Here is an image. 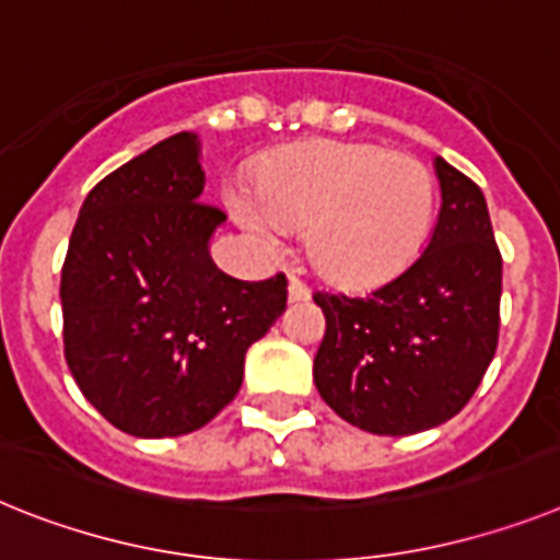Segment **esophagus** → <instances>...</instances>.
Here are the masks:
<instances>
[{
  "label": "esophagus",
  "mask_w": 560,
  "mask_h": 560,
  "mask_svg": "<svg viewBox=\"0 0 560 560\" xmlns=\"http://www.w3.org/2000/svg\"><path fill=\"white\" fill-rule=\"evenodd\" d=\"M288 295H290V302H307L310 290H307V284H304V281H299L295 276H290Z\"/></svg>",
  "instance_id": "34e87169"
}]
</instances>
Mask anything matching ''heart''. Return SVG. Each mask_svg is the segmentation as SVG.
I'll return each instance as SVG.
<instances>
[{"instance_id":"obj_1","label":"heart","mask_w":560,"mask_h":560,"mask_svg":"<svg viewBox=\"0 0 560 560\" xmlns=\"http://www.w3.org/2000/svg\"><path fill=\"white\" fill-rule=\"evenodd\" d=\"M230 215L261 247L304 230L310 265L345 288H370L410 265L430 236L435 178L412 153L361 142H304L272 153L253 196L230 192Z\"/></svg>"}]
</instances>
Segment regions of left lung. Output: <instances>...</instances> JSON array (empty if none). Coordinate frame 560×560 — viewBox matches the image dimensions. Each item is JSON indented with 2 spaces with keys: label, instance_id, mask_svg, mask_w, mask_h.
Wrapping results in <instances>:
<instances>
[{
  "label": "left lung",
  "instance_id": "8db88e82",
  "mask_svg": "<svg viewBox=\"0 0 560 560\" xmlns=\"http://www.w3.org/2000/svg\"><path fill=\"white\" fill-rule=\"evenodd\" d=\"M432 167L441 210L424 253L364 295H313L327 318L313 361L318 396L375 435L450 421L495 355L501 253L487 199L441 156Z\"/></svg>",
  "mask_w": 560,
  "mask_h": 560
}]
</instances>
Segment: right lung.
Segmentation results:
<instances>
[{"label": "right lung", "mask_w": 560, "mask_h": 560, "mask_svg": "<svg viewBox=\"0 0 560 560\" xmlns=\"http://www.w3.org/2000/svg\"><path fill=\"white\" fill-rule=\"evenodd\" d=\"M201 139L144 150L88 192L62 267L65 359L116 430L173 439L236 398L244 355L288 307V279L238 281L210 242Z\"/></svg>", "instance_id": "1"}]
</instances>
